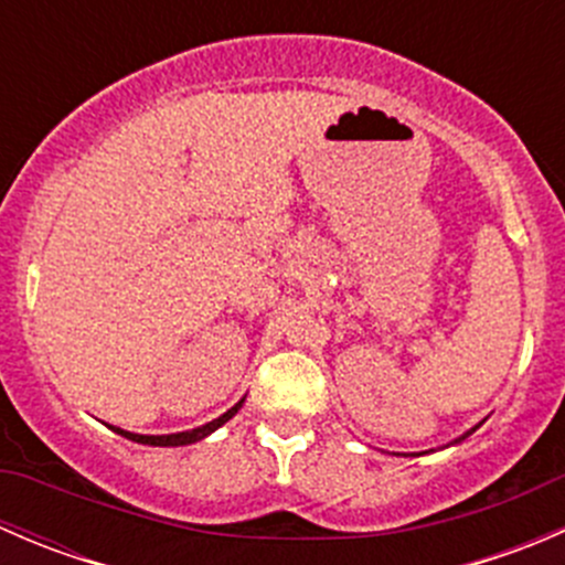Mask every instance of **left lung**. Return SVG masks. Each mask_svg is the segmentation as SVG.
<instances>
[{
	"label": "left lung",
	"instance_id": "8db88e82",
	"mask_svg": "<svg viewBox=\"0 0 565 565\" xmlns=\"http://www.w3.org/2000/svg\"><path fill=\"white\" fill-rule=\"evenodd\" d=\"M467 435H470V431H467ZM467 435H465V437H467ZM465 437H459V440H465Z\"/></svg>",
	"mask_w": 565,
	"mask_h": 565
}]
</instances>
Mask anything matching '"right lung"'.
<instances>
[{"mask_svg": "<svg viewBox=\"0 0 565 565\" xmlns=\"http://www.w3.org/2000/svg\"><path fill=\"white\" fill-rule=\"evenodd\" d=\"M241 404H243V402H241ZM241 404H235V407H232V409H226V413L221 415V418L210 420V424L199 426V429L180 431V435H161V437H152V435H130V431H122V429H114V431H119V435L128 437V440H134V443H145V446H188V443L202 440V437H207L210 431H215V429H218V426H224L226 420H230L232 415H235L237 409H241Z\"/></svg>", "mask_w": 565, "mask_h": 565, "instance_id": "1", "label": "right lung"}]
</instances>
